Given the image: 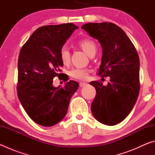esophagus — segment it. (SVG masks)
<instances>
[{
    "mask_svg": "<svg viewBox=\"0 0 155 155\" xmlns=\"http://www.w3.org/2000/svg\"><path fill=\"white\" fill-rule=\"evenodd\" d=\"M87 85V83H85V82H80L79 83V86L81 87H85V86Z\"/></svg>",
    "mask_w": 155,
    "mask_h": 155,
    "instance_id": "34e87169",
    "label": "esophagus"
}]
</instances>
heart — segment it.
Listing matches in <instances>:
<instances>
[{
    "label": "heart",
    "mask_w": 155,
    "mask_h": 155,
    "mask_svg": "<svg viewBox=\"0 0 155 155\" xmlns=\"http://www.w3.org/2000/svg\"><path fill=\"white\" fill-rule=\"evenodd\" d=\"M78 46L87 54L91 57L96 52V44L91 39H82L77 42ZM60 60L64 65H68L70 61V52L67 46H63L59 52ZM70 77L76 80H85L89 76V70L87 68H74L69 72Z\"/></svg>",
    "instance_id": "1"
}]
</instances>
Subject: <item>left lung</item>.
<instances>
[{"mask_svg":"<svg viewBox=\"0 0 155 155\" xmlns=\"http://www.w3.org/2000/svg\"><path fill=\"white\" fill-rule=\"evenodd\" d=\"M82 29L101 44L103 49L98 74L110 77L104 86L98 81L90 84L96 90L91 104L94 117L102 124L114 126L132 111L140 92V59L124 31L111 22L87 23Z\"/></svg>","mask_w":155,"mask_h":155,"instance_id":"1","label":"left lung"}]
</instances>
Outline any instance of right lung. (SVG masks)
Here are the masks:
<instances>
[{
    "instance_id": "add662e5",
    "label": "right lung",
    "mask_w": 155,
    "mask_h": 155,
    "mask_svg": "<svg viewBox=\"0 0 155 155\" xmlns=\"http://www.w3.org/2000/svg\"><path fill=\"white\" fill-rule=\"evenodd\" d=\"M72 23L38 28L22 47L18 63V96L28 116L37 124L52 127L65 116L78 83L70 81L54 87L61 74L60 50L75 29Z\"/></svg>"
}]
</instances>
